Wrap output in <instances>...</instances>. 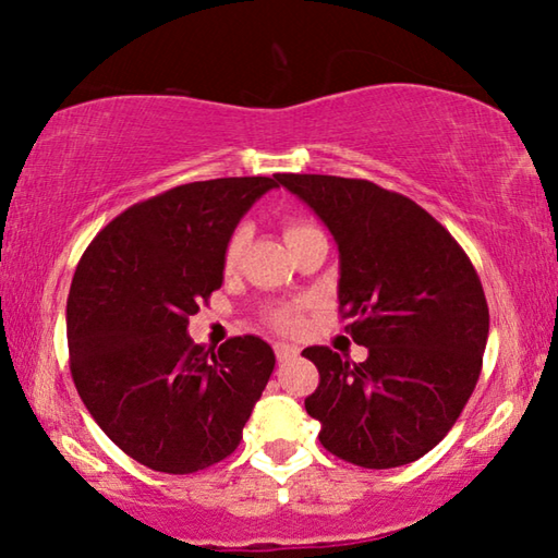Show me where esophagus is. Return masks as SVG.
I'll return each instance as SVG.
<instances>
[{
  "label": "esophagus",
  "mask_w": 558,
  "mask_h": 558,
  "mask_svg": "<svg viewBox=\"0 0 558 558\" xmlns=\"http://www.w3.org/2000/svg\"><path fill=\"white\" fill-rule=\"evenodd\" d=\"M274 355H277L279 363H287V360L299 357V348L289 343H274Z\"/></svg>",
  "instance_id": "obj_1"
}]
</instances>
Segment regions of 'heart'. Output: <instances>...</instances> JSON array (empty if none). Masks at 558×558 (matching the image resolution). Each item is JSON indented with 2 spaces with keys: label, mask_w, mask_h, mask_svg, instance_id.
Returning <instances> with one entry per match:
<instances>
[{
  "label": "heart",
  "mask_w": 558,
  "mask_h": 558,
  "mask_svg": "<svg viewBox=\"0 0 558 558\" xmlns=\"http://www.w3.org/2000/svg\"><path fill=\"white\" fill-rule=\"evenodd\" d=\"M306 230H314V225L308 222H287L284 228V238L287 242H291L294 238H299L301 232ZM244 240H247V230L242 228H234L232 234L228 238V242H225V250H222V264L225 269H232L234 264L240 262V254L244 250ZM269 326L281 330V333H294V330L301 328V311L296 306H281V308H274L269 311Z\"/></svg>",
  "instance_id": "1"
}]
</instances>
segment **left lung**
Listing matches in <instances>:
<instances>
[{"instance_id": "1", "label": "left lung", "mask_w": 558, "mask_h": 558, "mask_svg": "<svg viewBox=\"0 0 558 558\" xmlns=\"http://www.w3.org/2000/svg\"><path fill=\"white\" fill-rule=\"evenodd\" d=\"M314 208L340 252L345 333L367 348L350 363L306 348L320 383L306 412L320 446L360 468L422 458L451 432L483 369L485 291L461 244L422 205L365 179L277 173Z\"/></svg>"}]
</instances>
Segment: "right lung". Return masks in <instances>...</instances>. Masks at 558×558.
Returning <instances> with one entry per match:
<instances>
[{
    "label": "right lung",
    "mask_w": 558,
    "mask_h": 558,
    "mask_svg": "<svg viewBox=\"0 0 558 558\" xmlns=\"http://www.w3.org/2000/svg\"><path fill=\"white\" fill-rule=\"evenodd\" d=\"M277 175L175 185L117 215L87 244L68 294V353L97 426L151 471L228 458L274 369L262 338L193 343L189 318L222 287V250Z\"/></svg>",
    "instance_id": "add662e5"
}]
</instances>
